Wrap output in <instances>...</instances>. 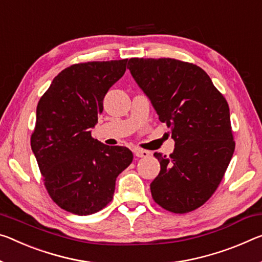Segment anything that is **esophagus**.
<instances>
[{"label": "esophagus", "mask_w": 262, "mask_h": 262, "mask_svg": "<svg viewBox=\"0 0 262 262\" xmlns=\"http://www.w3.org/2000/svg\"><path fill=\"white\" fill-rule=\"evenodd\" d=\"M134 155H135L136 157H144V159H146V157L150 156V152L147 151V150H143V149L136 148L135 150H134Z\"/></svg>", "instance_id": "34e87169"}]
</instances>
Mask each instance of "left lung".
<instances>
[{
    "label": "left lung",
    "instance_id": "8db88e82",
    "mask_svg": "<svg viewBox=\"0 0 262 262\" xmlns=\"http://www.w3.org/2000/svg\"><path fill=\"white\" fill-rule=\"evenodd\" d=\"M127 68L176 144L169 156L154 154L161 170L150 184L152 199L169 212H191L214 193L233 156L228 103L192 63L130 58Z\"/></svg>",
    "mask_w": 262,
    "mask_h": 262
}]
</instances>
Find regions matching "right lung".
I'll return each instance as SVG.
<instances>
[{
    "label": "right lung",
    "instance_id": "obj_1",
    "mask_svg": "<svg viewBox=\"0 0 262 262\" xmlns=\"http://www.w3.org/2000/svg\"><path fill=\"white\" fill-rule=\"evenodd\" d=\"M127 60L69 66L37 105L31 149L50 197L68 212L89 215L108 205L116 177L133 161L128 148L106 146L91 135L103 98L124 74Z\"/></svg>",
    "mask_w": 262,
    "mask_h": 262
}]
</instances>
